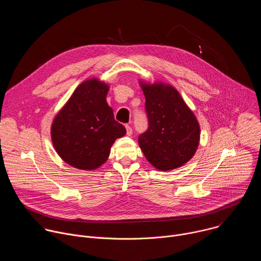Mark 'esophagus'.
Masks as SVG:
<instances>
[{
	"mask_svg": "<svg viewBox=\"0 0 261 261\" xmlns=\"http://www.w3.org/2000/svg\"><path fill=\"white\" fill-rule=\"evenodd\" d=\"M126 131H127V135H131L132 134V128L129 125H126Z\"/></svg>",
	"mask_w": 261,
	"mask_h": 261,
	"instance_id": "1",
	"label": "esophagus"
}]
</instances>
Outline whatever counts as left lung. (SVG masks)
<instances>
[{"instance_id":"8db88e82","label":"left lung","mask_w":261,"mask_h":261,"mask_svg":"<svg viewBox=\"0 0 261 261\" xmlns=\"http://www.w3.org/2000/svg\"><path fill=\"white\" fill-rule=\"evenodd\" d=\"M141 87L148 125L138 136L143 155L162 171L182 166L193 157L199 143L195 116L171 86L141 84Z\"/></svg>"}]
</instances>
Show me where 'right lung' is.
<instances>
[{
  "label": "right lung",
  "instance_id": "obj_1",
  "mask_svg": "<svg viewBox=\"0 0 261 261\" xmlns=\"http://www.w3.org/2000/svg\"><path fill=\"white\" fill-rule=\"evenodd\" d=\"M107 92L108 87L95 79L83 83L53 123L56 151L73 167H99L107 160L115 140L126 134L106 102Z\"/></svg>",
  "mask_w": 261,
  "mask_h": 261
}]
</instances>
